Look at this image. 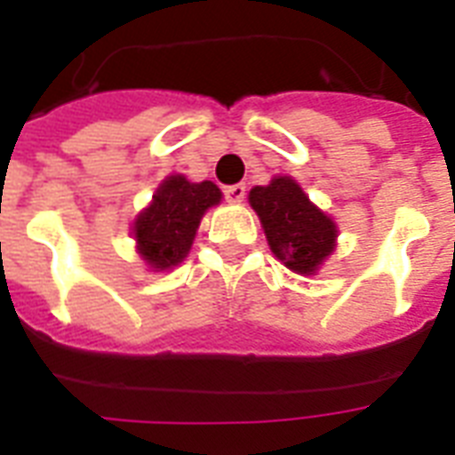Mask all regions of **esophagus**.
<instances>
[{"label":"esophagus","instance_id":"34e87169","mask_svg":"<svg viewBox=\"0 0 455 455\" xmlns=\"http://www.w3.org/2000/svg\"><path fill=\"white\" fill-rule=\"evenodd\" d=\"M224 196H227L228 203H241L245 198V184H234L224 188Z\"/></svg>","mask_w":455,"mask_h":455}]
</instances>
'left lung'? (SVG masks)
I'll return each instance as SVG.
<instances>
[{
    "mask_svg": "<svg viewBox=\"0 0 455 455\" xmlns=\"http://www.w3.org/2000/svg\"><path fill=\"white\" fill-rule=\"evenodd\" d=\"M250 205L262 221L271 252L295 274L309 276L332 255L338 227L321 212L291 177H274L271 184L255 186Z\"/></svg>",
    "mask_w": 455,
    "mask_h": 455,
    "instance_id": "obj_1",
    "label": "left lung"
}]
</instances>
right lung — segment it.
I'll return each instance as SVG.
<instances>
[{
  "mask_svg": "<svg viewBox=\"0 0 455 455\" xmlns=\"http://www.w3.org/2000/svg\"><path fill=\"white\" fill-rule=\"evenodd\" d=\"M221 191L212 181L193 184L184 174H172L157 186L151 205L134 221L139 255L156 271L184 262L203 214L220 205Z\"/></svg>",
  "mask_w": 455,
  "mask_h": 455,
  "instance_id": "right-lung-1",
  "label": "right lung"
}]
</instances>
